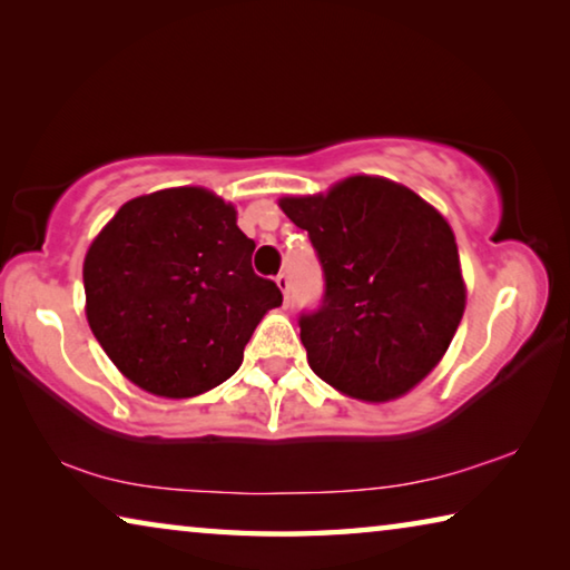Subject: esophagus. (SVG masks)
Listing matches in <instances>:
<instances>
[{"label":"esophagus","instance_id":"obj_1","mask_svg":"<svg viewBox=\"0 0 570 570\" xmlns=\"http://www.w3.org/2000/svg\"><path fill=\"white\" fill-rule=\"evenodd\" d=\"M276 284H278V288H282L284 302L288 304V276H286V274H278V276H276Z\"/></svg>","mask_w":570,"mask_h":570}]
</instances>
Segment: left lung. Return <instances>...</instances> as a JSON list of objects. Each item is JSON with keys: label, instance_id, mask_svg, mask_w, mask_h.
I'll return each instance as SVG.
<instances>
[{"label": "left lung", "instance_id": "obj_1", "mask_svg": "<svg viewBox=\"0 0 570 570\" xmlns=\"http://www.w3.org/2000/svg\"><path fill=\"white\" fill-rule=\"evenodd\" d=\"M309 233L324 294L299 314L309 367L360 401H391L421 383L464 314L449 223L409 187L350 177L327 195L284 197Z\"/></svg>", "mask_w": 570, "mask_h": 570}]
</instances>
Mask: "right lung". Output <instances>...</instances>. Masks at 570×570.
I'll list each match as a JSON object with an SVG mask.
<instances>
[{
	"instance_id": "obj_1",
	"label": "right lung",
	"mask_w": 570,
	"mask_h": 570,
	"mask_svg": "<svg viewBox=\"0 0 570 570\" xmlns=\"http://www.w3.org/2000/svg\"><path fill=\"white\" fill-rule=\"evenodd\" d=\"M253 248L236 207L207 189L126 203L83 264L88 324L114 365L165 399L228 381L256 324L284 302L253 271Z\"/></svg>"
}]
</instances>
